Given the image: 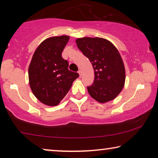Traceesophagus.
I'll return each instance as SVG.
<instances>
[{
	"label": "esophagus",
	"instance_id": "1",
	"mask_svg": "<svg viewBox=\"0 0 158 158\" xmlns=\"http://www.w3.org/2000/svg\"><path fill=\"white\" fill-rule=\"evenodd\" d=\"M78 73H79V77H81V75H82V71H81V70H79V71H78Z\"/></svg>",
	"mask_w": 158,
	"mask_h": 158
}]
</instances>
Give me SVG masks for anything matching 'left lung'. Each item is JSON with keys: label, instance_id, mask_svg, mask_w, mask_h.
<instances>
[{"label": "left lung", "instance_id": "left-lung-1", "mask_svg": "<svg viewBox=\"0 0 158 158\" xmlns=\"http://www.w3.org/2000/svg\"><path fill=\"white\" fill-rule=\"evenodd\" d=\"M76 42L94 69V81L87 86L90 95L100 103L114 100L121 93L125 80L124 64L118 51L111 42L100 37H83Z\"/></svg>", "mask_w": 158, "mask_h": 158}]
</instances>
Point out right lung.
<instances>
[{
    "mask_svg": "<svg viewBox=\"0 0 158 158\" xmlns=\"http://www.w3.org/2000/svg\"><path fill=\"white\" fill-rule=\"evenodd\" d=\"M69 37H52L37 48L28 68L32 92L38 100L48 106L60 103L79 77L69 70L68 61L62 58V52Z\"/></svg>",
    "mask_w": 158,
    "mask_h": 158,
    "instance_id": "1",
    "label": "right lung"
}]
</instances>
